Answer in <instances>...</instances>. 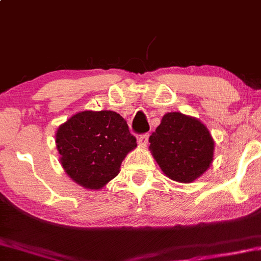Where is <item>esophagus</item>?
Returning a JSON list of instances; mask_svg holds the SVG:
<instances>
[{
	"label": "esophagus",
	"instance_id": "obj_1",
	"mask_svg": "<svg viewBox=\"0 0 261 261\" xmlns=\"http://www.w3.org/2000/svg\"><path fill=\"white\" fill-rule=\"evenodd\" d=\"M148 139H149V134L140 135L139 144H141V146H147V144H148Z\"/></svg>",
	"mask_w": 261,
	"mask_h": 261
}]
</instances>
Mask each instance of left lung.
<instances>
[{
	"label": "left lung",
	"instance_id": "8db88e82",
	"mask_svg": "<svg viewBox=\"0 0 261 261\" xmlns=\"http://www.w3.org/2000/svg\"><path fill=\"white\" fill-rule=\"evenodd\" d=\"M149 148L163 172L178 182H192L213 162L214 141L197 119L168 113L149 137Z\"/></svg>",
	"mask_w": 261,
	"mask_h": 261
}]
</instances>
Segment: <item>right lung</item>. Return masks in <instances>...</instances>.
Segmentation results:
<instances>
[{
  "label": "right lung",
  "instance_id": "obj_1",
  "mask_svg": "<svg viewBox=\"0 0 261 261\" xmlns=\"http://www.w3.org/2000/svg\"><path fill=\"white\" fill-rule=\"evenodd\" d=\"M56 143L65 172L90 190L117 176L121 162L137 146L124 118L112 111L73 115L59 126Z\"/></svg>",
  "mask_w": 261,
  "mask_h": 261
}]
</instances>
